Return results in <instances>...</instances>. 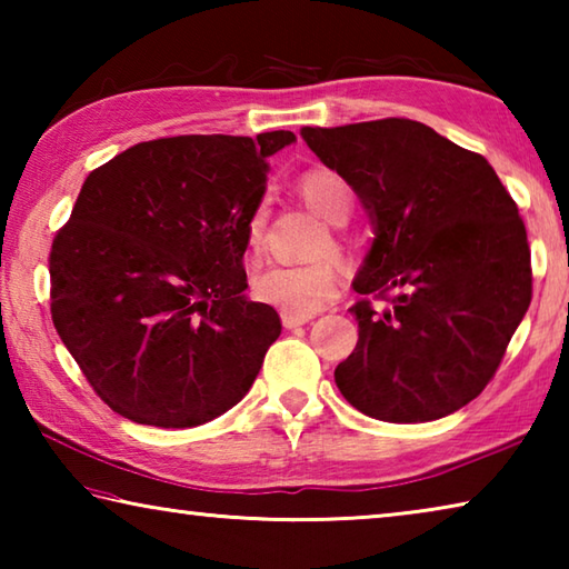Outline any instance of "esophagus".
<instances>
[{
  "instance_id": "1",
  "label": "esophagus",
  "mask_w": 569,
  "mask_h": 569,
  "mask_svg": "<svg viewBox=\"0 0 569 569\" xmlns=\"http://www.w3.org/2000/svg\"><path fill=\"white\" fill-rule=\"evenodd\" d=\"M308 319H311V316H296V313H281V321H283V326H286V329H298V326H303V323H308Z\"/></svg>"
}]
</instances>
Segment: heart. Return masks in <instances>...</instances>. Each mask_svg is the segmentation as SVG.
I'll list each match as a JSON object with an SVG mask.
<instances>
[{
  "label": "heart",
  "mask_w": 569,
  "mask_h": 569,
  "mask_svg": "<svg viewBox=\"0 0 569 569\" xmlns=\"http://www.w3.org/2000/svg\"><path fill=\"white\" fill-rule=\"evenodd\" d=\"M298 190L308 206L326 223L343 226L353 210L351 186L333 170H308L298 180ZM266 233V208L258 206L246 223V246L250 253H261ZM339 286V266L333 258L313 263H271L250 278V293L256 301L278 308L281 313L308 316L329 301Z\"/></svg>",
  "instance_id": "b5f03b06"
}]
</instances>
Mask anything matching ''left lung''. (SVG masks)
<instances>
[{
	"mask_svg": "<svg viewBox=\"0 0 569 569\" xmlns=\"http://www.w3.org/2000/svg\"><path fill=\"white\" fill-rule=\"evenodd\" d=\"M373 228L353 291L359 341L333 379L371 419L449 417L495 377L532 301L522 218L495 168L429 124L387 118L301 128Z\"/></svg>",
	"mask_w": 569,
	"mask_h": 569,
	"instance_id": "1",
	"label": "left lung"
}]
</instances>
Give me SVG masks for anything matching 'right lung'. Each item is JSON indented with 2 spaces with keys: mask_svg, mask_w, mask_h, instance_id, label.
I'll use <instances>...</instances> for the list:
<instances>
[{
  "mask_svg": "<svg viewBox=\"0 0 569 569\" xmlns=\"http://www.w3.org/2000/svg\"><path fill=\"white\" fill-rule=\"evenodd\" d=\"M288 130L132 146L82 182L50 256L52 321L112 411L198 427L246 397L278 336L246 296V223Z\"/></svg>",
  "mask_w": 569,
  "mask_h": 569,
  "instance_id": "add662e5",
  "label": "right lung"
}]
</instances>
